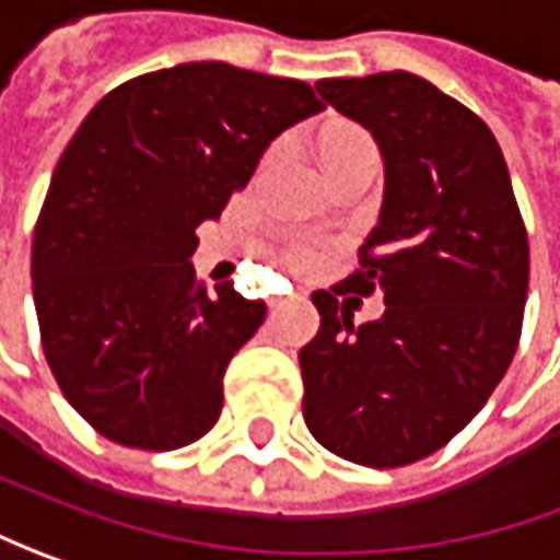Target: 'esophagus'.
<instances>
[{
    "mask_svg": "<svg viewBox=\"0 0 560 560\" xmlns=\"http://www.w3.org/2000/svg\"><path fill=\"white\" fill-rule=\"evenodd\" d=\"M298 300H303V294H288V298H272V300H269V306H272V310H281V306H288V303H298Z\"/></svg>",
    "mask_w": 560,
    "mask_h": 560,
    "instance_id": "obj_1",
    "label": "esophagus"
}]
</instances>
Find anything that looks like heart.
<instances>
[{"mask_svg": "<svg viewBox=\"0 0 560 560\" xmlns=\"http://www.w3.org/2000/svg\"><path fill=\"white\" fill-rule=\"evenodd\" d=\"M316 154L325 170L335 164H343V161H357V158H377L375 142L365 132L343 124H328L325 129H318ZM318 254L313 247H298L291 254V266L294 269H313Z\"/></svg>", "mask_w": 560, "mask_h": 560, "instance_id": "b5f03b06", "label": "heart"}]
</instances>
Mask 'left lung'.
Masks as SVG:
<instances>
[{"label": "left lung", "mask_w": 560, "mask_h": 560, "mask_svg": "<svg viewBox=\"0 0 560 560\" xmlns=\"http://www.w3.org/2000/svg\"><path fill=\"white\" fill-rule=\"evenodd\" d=\"M316 89L372 132L384 201L357 272L313 294L322 325L300 350L303 418L340 458L399 468L446 446L509 372L530 281L527 229L490 126L434 83L384 70ZM375 290L382 318L353 326Z\"/></svg>", "instance_id": "left-lung-1"}]
</instances>
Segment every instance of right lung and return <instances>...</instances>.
I'll return each mask as SVG.
<instances>
[{"label": "right lung", "mask_w": 560, "mask_h": 560, "mask_svg": "<svg viewBox=\"0 0 560 560\" xmlns=\"http://www.w3.org/2000/svg\"><path fill=\"white\" fill-rule=\"evenodd\" d=\"M322 107L303 80L191 61L89 110L51 173L30 276L51 375L98 434L161 453L217 424L225 365L266 303L195 279V229Z\"/></svg>", "instance_id": "obj_1"}]
</instances>
